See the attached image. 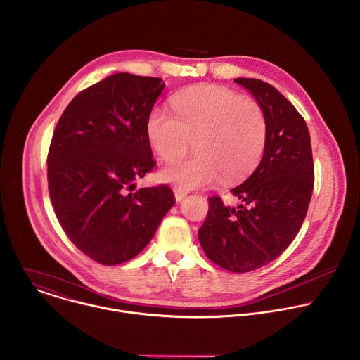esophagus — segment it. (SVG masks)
Segmentation results:
<instances>
[{"instance_id": "obj_1", "label": "esophagus", "mask_w": 360, "mask_h": 360, "mask_svg": "<svg viewBox=\"0 0 360 360\" xmlns=\"http://www.w3.org/2000/svg\"><path fill=\"white\" fill-rule=\"evenodd\" d=\"M173 193H174V198H176V201H181V200L186 197V193H184L183 190L177 188V187H174V188H173Z\"/></svg>"}]
</instances>
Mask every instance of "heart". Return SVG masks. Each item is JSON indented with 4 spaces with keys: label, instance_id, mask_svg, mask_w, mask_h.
I'll return each mask as SVG.
<instances>
[{
    "label": "heart",
    "instance_id": "obj_1",
    "mask_svg": "<svg viewBox=\"0 0 360 360\" xmlns=\"http://www.w3.org/2000/svg\"><path fill=\"white\" fill-rule=\"evenodd\" d=\"M173 113L155 108L146 122L152 148L166 162L180 159L188 148L195 153L167 165L162 180L181 190L231 184L247 177L261 162L266 116L258 101L220 85H198L172 99Z\"/></svg>",
    "mask_w": 360,
    "mask_h": 360
}]
</instances>
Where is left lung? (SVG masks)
<instances>
[{
	"label": "left lung",
	"instance_id": "left-lung-1",
	"mask_svg": "<svg viewBox=\"0 0 360 360\" xmlns=\"http://www.w3.org/2000/svg\"><path fill=\"white\" fill-rule=\"evenodd\" d=\"M262 106L268 137L261 163L231 193L230 207L215 195L198 230V241L214 264L241 274L278 258L294 241L307 217L314 190V159L308 126L295 106L272 85L237 78Z\"/></svg>",
	"mask_w": 360,
	"mask_h": 360
}]
</instances>
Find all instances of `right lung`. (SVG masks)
<instances>
[{"label":"right lung","instance_id":"right-lung-1","mask_svg":"<svg viewBox=\"0 0 360 360\" xmlns=\"http://www.w3.org/2000/svg\"><path fill=\"white\" fill-rule=\"evenodd\" d=\"M160 78L115 74L79 92L63 110L48 152V188L68 238L103 265L134 258L176 202L166 184L134 180L156 166L148 116Z\"/></svg>","mask_w":360,"mask_h":360}]
</instances>
